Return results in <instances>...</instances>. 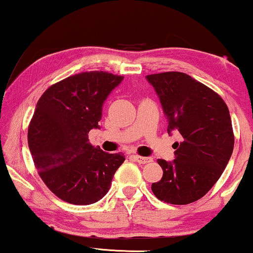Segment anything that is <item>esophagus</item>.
<instances>
[{
    "mask_svg": "<svg viewBox=\"0 0 253 253\" xmlns=\"http://www.w3.org/2000/svg\"><path fill=\"white\" fill-rule=\"evenodd\" d=\"M133 158H134L135 161L140 164H147V163H151V162H152V158H151V157H141V156L134 155L133 156Z\"/></svg>",
    "mask_w": 253,
    "mask_h": 253,
    "instance_id": "1",
    "label": "esophagus"
}]
</instances>
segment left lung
Returning a JSON list of instances; mask_svg holds the SVG:
<instances>
[{
    "instance_id": "8db88e82",
    "label": "left lung",
    "mask_w": 253,
    "mask_h": 253,
    "mask_svg": "<svg viewBox=\"0 0 253 253\" xmlns=\"http://www.w3.org/2000/svg\"><path fill=\"white\" fill-rule=\"evenodd\" d=\"M161 101L168 133L178 132L175 159H158L163 177L152 183L157 199L188 205L205 196L225 170L234 146L229 110L215 91L183 72L146 76Z\"/></svg>"
}]
</instances>
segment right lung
<instances>
[{"instance_id": "obj_1", "label": "right lung", "mask_w": 253, "mask_h": 253, "mask_svg": "<svg viewBox=\"0 0 253 253\" xmlns=\"http://www.w3.org/2000/svg\"><path fill=\"white\" fill-rule=\"evenodd\" d=\"M123 76L106 71L74 75L46 90L28 127V146L42 179L71 205L97 202L108 193L123 153H107L90 144L100 128L102 107Z\"/></svg>"}]
</instances>
